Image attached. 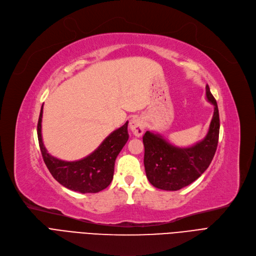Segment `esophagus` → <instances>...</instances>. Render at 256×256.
<instances>
[{"instance_id":"esophagus-1","label":"esophagus","mask_w":256,"mask_h":256,"mask_svg":"<svg viewBox=\"0 0 256 256\" xmlns=\"http://www.w3.org/2000/svg\"><path fill=\"white\" fill-rule=\"evenodd\" d=\"M129 127H130V130L133 134H134L136 136H142V133L146 128L144 120L140 116L133 118L130 122Z\"/></svg>"}]
</instances>
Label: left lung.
<instances>
[{"instance_id":"8db88e82","label":"left lung","mask_w":256,"mask_h":256,"mask_svg":"<svg viewBox=\"0 0 256 256\" xmlns=\"http://www.w3.org/2000/svg\"><path fill=\"white\" fill-rule=\"evenodd\" d=\"M206 98L214 105V116L206 136L188 148H178L160 134L147 131L142 136L144 164L150 184L164 190H178L198 179L214 156L220 118L216 99L206 85Z\"/></svg>"}]
</instances>
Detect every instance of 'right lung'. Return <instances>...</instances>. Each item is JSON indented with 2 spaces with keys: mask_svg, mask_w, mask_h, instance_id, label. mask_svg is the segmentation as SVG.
<instances>
[{
  "mask_svg": "<svg viewBox=\"0 0 256 256\" xmlns=\"http://www.w3.org/2000/svg\"><path fill=\"white\" fill-rule=\"evenodd\" d=\"M42 107L38 124L40 148L46 168L60 184L82 194L98 192L110 184L116 156L129 138L128 122L112 132L88 156L76 162H66L48 153L42 136Z\"/></svg>",
  "mask_w": 256,
  "mask_h": 256,
  "instance_id": "1",
  "label": "right lung"
}]
</instances>
